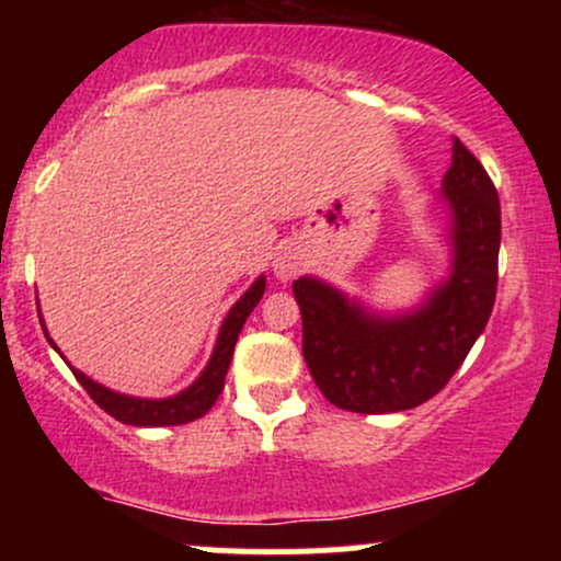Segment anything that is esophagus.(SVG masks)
Returning a JSON list of instances; mask_svg holds the SVG:
<instances>
[{
    "mask_svg": "<svg viewBox=\"0 0 561 561\" xmlns=\"http://www.w3.org/2000/svg\"><path fill=\"white\" fill-rule=\"evenodd\" d=\"M295 272H298V255L293 253V250H279L274 259V274L279 276V279H293Z\"/></svg>",
    "mask_w": 561,
    "mask_h": 561,
    "instance_id": "34e87169",
    "label": "esophagus"
}]
</instances>
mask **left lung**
Segmentation results:
<instances>
[{
    "label": "left lung",
    "instance_id": "1",
    "mask_svg": "<svg viewBox=\"0 0 561 561\" xmlns=\"http://www.w3.org/2000/svg\"><path fill=\"white\" fill-rule=\"evenodd\" d=\"M440 199L448 210V276L420 306L382 313L319 276L293 282L302 358L337 409L396 414L446 388L485 330L499 285L501 205L480 160L454 137Z\"/></svg>",
    "mask_w": 561,
    "mask_h": 561
}]
</instances>
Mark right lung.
Returning <instances> with one entry per match:
<instances>
[{
  "label": "right lung",
  "mask_w": 561,
  "mask_h": 561,
  "mask_svg": "<svg viewBox=\"0 0 561 561\" xmlns=\"http://www.w3.org/2000/svg\"><path fill=\"white\" fill-rule=\"evenodd\" d=\"M263 293H266V276L261 274L253 285L244 289L242 298L229 308L227 319L221 321V330H218L214 353H210L205 369L199 371V377L190 385V388L176 392V396H169V398L126 396V392H115L111 388H105V385L94 382L92 377H87L83 371L73 369L70 364L68 366L73 369L76 379L83 385V390L92 396V401L100 405V409H105L107 414L115 416L118 422L134 424V427H173V424L195 422L203 414H208L210 405L216 403L218 396H221L224 379H227L237 337H240L242 324L248 321L250 313H253V308L259 306ZM42 327H44V319H42ZM44 334H47L49 345L60 353V347L55 345V340L49 337V332Z\"/></svg>",
  "instance_id": "1"
}]
</instances>
